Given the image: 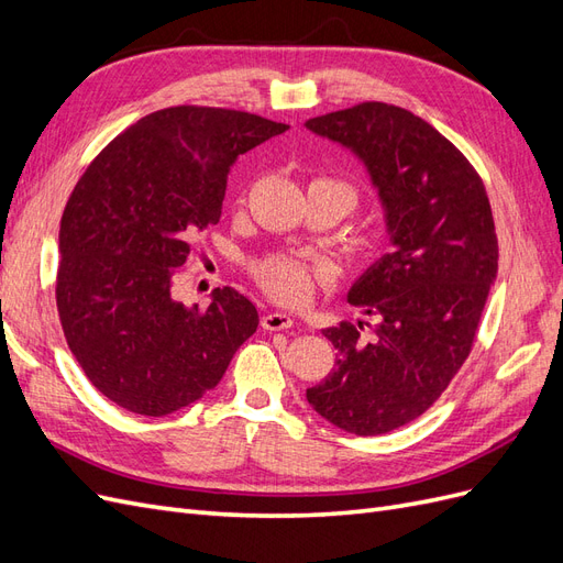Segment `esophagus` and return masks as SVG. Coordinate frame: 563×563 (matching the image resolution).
I'll list each match as a JSON object with an SVG mask.
<instances>
[{"mask_svg":"<svg viewBox=\"0 0 563 563\" xmlns=\"http://www.w3.org/2000/svg\"><path fill=\"white\" fill-rule=\"evenodd\" d=\"M261 327L265 331H284V329H291L294 327V319L284 314V312H267L261 319Z\"/></svg>","mask_w":563,"mask_h":563,"instance_id":"esophagus-1","label":"esophagus"}]
</instances>
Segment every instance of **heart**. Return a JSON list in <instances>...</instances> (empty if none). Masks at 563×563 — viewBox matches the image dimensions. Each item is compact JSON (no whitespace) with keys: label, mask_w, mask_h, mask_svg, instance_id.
Here are the masks:
<instances>
[{"label":"heart","mask_w":563,"mask_h":563,"mask_svg":"<svg viewBox=\"0 0 563 563\" xmlns=\"http://www.w3.org/2000/svg\"><path fill=\"white\" fill-rule=\"evenodd\" d=\"M314 183L329 185L343 199L347 213L360 201V192L347 180L340 178H317ZM251 277L261 286V291L286 308H302L308 305L321 284H327L329 272L323 265L308 263L302 258H294V255L272 253L265 258L251 263Z\"/></svg>","instance_id":"b5f03b06"}]
</instances>
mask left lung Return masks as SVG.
<instances>
[{
    "label": "left lung",
    "instance_id": "8db88e82",
    "mask_svg": "<svg viewBox=\"0 0 563 563\" xmlns=\"http://www.w3.org/2000/svg\"><path fill=\"white\" fill-rule=\"evenodd\" d=\"M305 126L354 150L385 207L391 251L347 296L378 323L323 331L338 362L308 389L321 418L376 437L428 411L470 356L498 275L496 223L476 168L413 112L366 100Z\"/></svg>",
    "mask_w": 563,
    "mask_h": 563
}]
</instances>
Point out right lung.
<instances>
[{
	"instance_id": "add662e5",
	"label": "right lung",
	"mask_w": 563,
	"mask_h": 563,
	"mask_svg": "<svg viewBox=\"0 0 563 563\" xmlns=\"http://www.w3.org/2000/svg\"><path fill=\"white\" fill-rule=\"evenodd\" d=\"M288 126L207 106L152 112L110 141L65 203L56 305L67 347L112 404L159 418L213 389L258 329L232 286L172 298L195 236L216 225L232 162Z\"/></svg>"
}]
</instances>
